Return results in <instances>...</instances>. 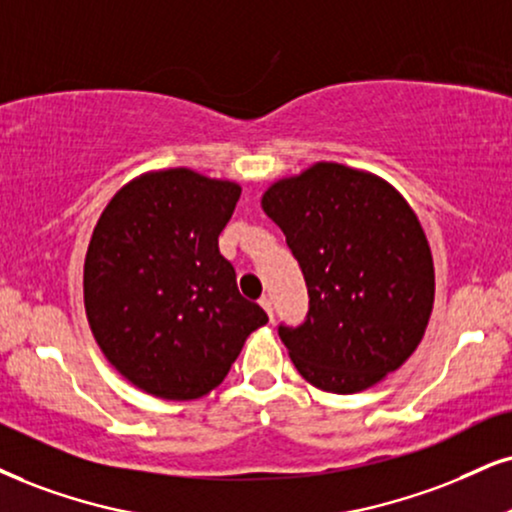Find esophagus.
Returning a JSON list of instances; mask_svg holds the SVG:
<instances>
[{"label": "esophagus", "mask_w": 512, "mask_h": 512, "mask_svg": "<svg viewBox=\"0 0 512 512\" xmlns=\"http://www.w3.org/2000/svg\"><path fill=\"white\" fill-rule=\"evenodd\" d=\"M258 304H261L263 308H266V313H268V318L273 320V301L268 299V296H261V301H258Z\"/></svg>", "instance_id": "1"}]
</instances>
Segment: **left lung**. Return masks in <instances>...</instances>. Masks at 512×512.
Wrapping results in <instances>:
<instances>
[{
    "label": "left lung",
    "mask_w": 512,
    "mask_h": 512,
    "mask_svg": "<svg viewBox=\"0 0 512 512\" xmlns=\"http://www.w3.org/2000/svg\"><path fill=\"white\" fill-rule=\"evenodd\" d=\"M308 289L277 334L313 387L356 394L418 349L434 304L432 251L406 199L377 175L315 163L263 194Z\"/></svg>",
    "instance_id": "8db88e82"
}]
</instances>
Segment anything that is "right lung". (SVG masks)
I'll list each match as a JSON object with an SVG mask.
<instances>
[{
    "label": "right lung",
    "mask_w": 512,
    "mask_h": 512,
    "mask_svg": "<svg viewBox=\"0 0 512 512\" xmlns=\"http://www.w3.org/2000/svg\"><path fill=\"white\" fill-rule=\"evenodd\" d=\"M242 187L187 168L125 185L85 256V311L125 380L168 401L216 389L268 315L237 289L218 235Z\"/></svg>",
    "instance_id": "add662e5"
}]
</instances>
